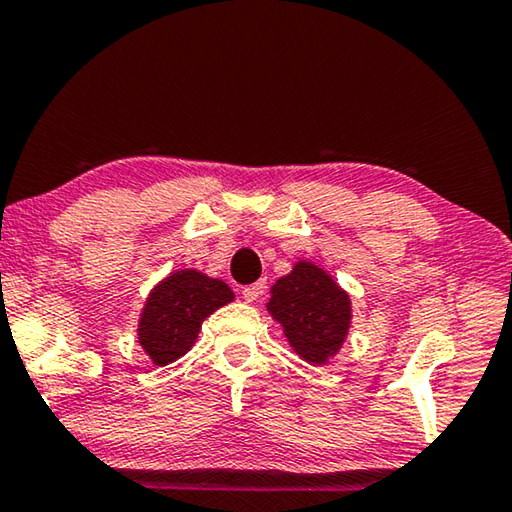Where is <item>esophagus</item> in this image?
I'll return each instance as SVG.
<instances>
[{"instance_id": "34e87169", "label": "esophagus", "mask_w": 512, "mask_h": 512, "mask_svg": "<svg viewBox=\"0 0 512 512\" xmlns=\"http://www.w3.org/2000/svg\"><path fill=\"white\" fill-rule=\"evenodd\" d=\"M263 290H265V283H263V281L251 283V285H245V288H242V299H245L247 303L256 301V299L261 297V294H263Z\"/></svg>"}]
</instances>
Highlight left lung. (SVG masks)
I'll list each match as a JSON object with an SVG mask.
<instances>
[{
    "label": "left lung",
    "mask_w": 512,
    "mask_h": 512,
    "mask_svg": "<svg viewBox=\"0 0 512 512\" xmlns=\"http://www.w3.org/2000/svg\"><path fill=\"white\" fill-rule=\"evenodd\" d=\"M267 310L303 360L324 364L342 346L351 324V301L317 265L299 263L272 288Z\"/></svg>",
    "instance_id": "left-lung-1"
}]
</instances>
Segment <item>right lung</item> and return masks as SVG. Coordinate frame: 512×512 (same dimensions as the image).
<instances>
[{"label":"right lung","mask_w":512,"mask_h":512,"mask_svg":"<svg viewBox=\"0 0 512 512\" xmlns=\"http://www.w3.org/2000/svg\"><path fill=\"white\" fill-rule=\"evenodd\" d=\"M231 299L227 283L195 270L168 276L143 308L139 344L155 364L175 362L193 346L202 321Z\"/></svg>","instance_id":"right-lung-1"}]
</instances>
